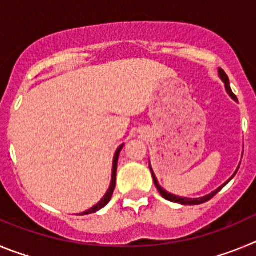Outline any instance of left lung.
Returning a JSON list of instances; mask_svg holds the SVG:
<instances>
[{"label":"left lung","mask_w":256,"mask_h":256,"mask_svg":"<svg viewBox=\"0 0 256 256\" xmlns=\"http://www.w3.org/2000/svg\"><path fill=\"white\" fill-rule=\"evenodd\" d=\"M218 74H219V78L222 79V82L224 83V87H226V91H227V94H230V96L232 97L234 100H236V96H234V92H232V90H230V79H228L227 74H226L224 72H223V70L220 69V68H219V69H218ZM238 168H240V165H238ZM238 168L236 169V172H234V176H232V177H230V180H227V182L223 183V184H222L220 187H218V188L214 190V191H212V192H210V194H208V195L202 196V198H182V196L173 195V194H170V192L165 191V190L162 188V186H160L159 182H158V178H156L155 173H154L152 168H151V164H150V170H151V174H152L154 183H155V186H156V188H158V191L160 192V195H162V198H165V200H169V201H172V202H177V204H180V205H200V204H204V202H206V201H209L210 198H214V196H216V194H218V192L220 191V190L223 188V187H224L226 184H227V183L230 182V180L234 177V176H236V173H237V170H238Z\"/></svg>","instance_id":"1"}]
</instances>
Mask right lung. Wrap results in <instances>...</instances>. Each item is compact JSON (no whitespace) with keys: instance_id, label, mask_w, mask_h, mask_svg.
Returning a JSON list of instances; mask_svg holds the SVG:
<instances>
[{"instance_id":"1","label":"right lung","mask_w":256,"mask_h":256,"mask_svg":"<svg viewBox=\"0 0 256 256\" xmlns=\"http://www.w3.org/2000/svg\"><path fill=\"white\" fill-rule=\"evenodd\" d=\"M124 144H120L119 148H116V151H115L114 154V159H112V182H110V187H108V190L106 191L105 196H104L102 198H101L98 202H97L94 206H92L91 209L86 210V212H80L79 216H87V214H92V212H98L100 209H102L104 206H106L108 205V202L110 200H112V192H114V188H115V182H116V169H118V160H119V154H120L122 148H123Z\"/></svg>"}]
</instances>
